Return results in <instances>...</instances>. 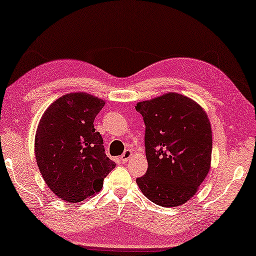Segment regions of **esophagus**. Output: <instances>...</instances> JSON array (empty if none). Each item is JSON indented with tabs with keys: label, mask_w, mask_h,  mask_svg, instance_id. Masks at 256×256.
<instances>
[{
	"label": "esophagus",
	"mask_w": 256,
	"mask_h": 256,
	"mask_svg": "<svg viewBox=\"0 0 256 256\" xmlns=\"http://www.w3.org/2000/svg\"><path fill=\"white\" fill-rule=\"evenodd\" d=\"M131 156H132V150H124V153L121 155V160H122L123 162H128L130 158H131Z\"/></svg>",
	"instance_id": "obj_1"
}]
</instances>
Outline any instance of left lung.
<instances>
[{"label":"left lung","mask_w":256,"mask_h":256,"mask_svg":"<svg viewBox=\"0 0 256 256\" xmlns=\"http://www.w3.org/2000/svg\"><path fill=\"white\" fill-rule=\"evenodd\" d=\"M145 123L148 168L136 182L145 197L162 206H180L197 192L208 175L212 135L204 108L170 92L138 102Z\"/></svg>","instance_id":"left-lung-1"}]
</instances>
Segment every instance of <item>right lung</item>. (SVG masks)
Here are the masks:
<instances>
[{"mask_svg": "<svg viewBox=\"0 0 256 256\" xmlns=\"http://www.w3.org/2000/svg\"><path fill=\"white\" fill-rule=\"evenodd\" d=\"M104 101L82 92L48 106L38 124L35 155L47 186L62 200L77 204L99 192L116 162L104 153L94 118Z\"/></svg>", "mask_w": 256, "mask_h": 256, "instance_id": "obj_1", "label": "right lung"}]
</instances>
